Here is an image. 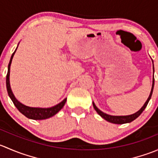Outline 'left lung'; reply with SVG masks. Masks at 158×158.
<instances>
[{
    "label": "left lung",
    "instance_id": "left-lung-1",
    "mask_svg": "<svg viewBox=\"0 0 158 158\" xmlns=\"http://www.w3.org/2000/svg\"><path fill=\"white\" fill-rule=\"evenodd\" d=\"M154 77L153 78V84H152V89H151V93H150L149 97H148V100L146 101V102L144 103V105L143 106V107L141 108V109L139 110L138 111H137L136 113L133 114H131V115H126V116H112V115H109V114H106V113L102 112V111H100L98 108L95 106V105L94 104L93 102V107L95 109V111H97L99 115H101L102 117L104 119H106V121L108 122H111V123H114V124H125V123H129V122H131L132 121H134L135 119H136L141 113L143 112L145 108L147 107L148 102H149V100L151 99V95H152V92H153V89H154Z\"/></svg>",
    "mask_w": 158,
    "mask_h": 158
}]
</instances>
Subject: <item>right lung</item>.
<instances>
[{
    "instance_id": "obj_1",
    "label": "right lung",
    "mask_w": 158,
    "mask_h": 158,
    "mask_svg": "<svg viewBox=\"0 0 158 158\" xmlns=\"http://www.w3.org/2000/svg\"><path fill=\"white\" fill-rule=\"evenodd\" d=\"M17 49H15V51L13 52L12 56H11L10 63H9L8 64V70H7V77H6V85H7V90L9 96H10L11 100H12V102H14L16 108L19 110V111L21 112L23 115H25L27 118H28L33 119V120H43V119H47L48 118L52 117L54 114H56L60 110H61L62 108L64 106L65 103H66V98H65V99L63 100V102H61L60 104L56 105V106H53V107L48 108V109H41V108H31L24 106V105L19 102L16 99L15 97H14V94H13L12 91H11L10 80H9V79H10V68L11 62H12V59L13 57H14V53H15Z\"/></svg>"
}]
</instances>
